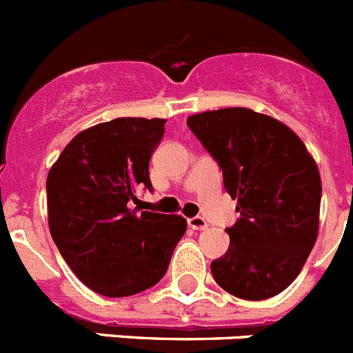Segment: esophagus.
Returning <instances> with one entry per match:
<instances>
[{"mask_svg":"<svg viewBox=\"0 0 353 353\" xmlns=\"http://www.w3.org/2000/svg\"><path fill=\"white\" fill-rule=\"evenodd\" d=\"M187 224H189V228H192V230H205V228L208 226L207 221H205L203 217H199V215L191 217V219H187Z\"/></svg>","mask_w":353,"mask_h":353,"instance_id":"1","label":"esophagus"}]
</instances>
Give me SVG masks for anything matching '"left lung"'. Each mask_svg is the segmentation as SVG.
Wrapping results in <instances>:
<instances>
[{"instance_id": "8db88e82", "label": "left lung", "mask_w": 353, "mask_h": 353, "mask_svg": "<svg viewBox=\"0 0 353 353\" xmlns=\"http://www.w3.org/2000/svg\"><path fill=\"white\" fill-rule=\"evenodd\" d=\"M187 127L223 171L240 217L210 263L215 283L245 301L288 288L316 242L322 182L313 157L281 121L245 108L207 111Z\"/></svg>"}]
</instances>
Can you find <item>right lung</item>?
Segmentation results:
<instances>
[{
	"mask_svg": "<svg viewBox=\"0 0 353 353\" xmlns=\"http://www.w3.org/2000/svg\"><path fill=\"white\" fill-rule=\"evenodd\" d=\"M162 118H114L72 139L48 176L49 230L72 272L104 297L157 285L185 233L180 215L138 212L152 191L148 162L164 136Z\"/></svg>",
	"mask_w": 353,
	"mask_h": 353,
	"instance_id": "right-lung-1",
	"label": "right lung"
}]
</instances>
